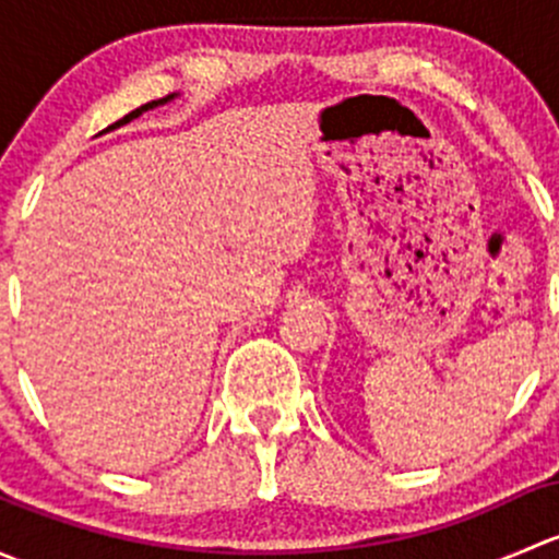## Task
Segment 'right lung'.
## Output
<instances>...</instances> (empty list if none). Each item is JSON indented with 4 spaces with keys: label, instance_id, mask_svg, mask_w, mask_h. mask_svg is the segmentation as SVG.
<instances>
[{
    "label": "right lung",
    "instance_id": "obj_1",
    "mask_svg": "<svg viewBox=\"0 0 559 559\" xmlns=\"http://www.w3.org/2000/svg\"><path fill=\"white\" fill-rule=\"evenodd\" d=\"M170 99H173V94H167V97H162V99H154V103H148V105H140V107H138V110L127 112V116H123V118H121V121L110 123V127H107V129H116V127H121V123L132 121V118H138V116H140V112H143V110H148V107H156V105H165V103H170Z\"/></svg>",
    "mask_w": 559,
    "mask_h": 559
}]
</instances>
